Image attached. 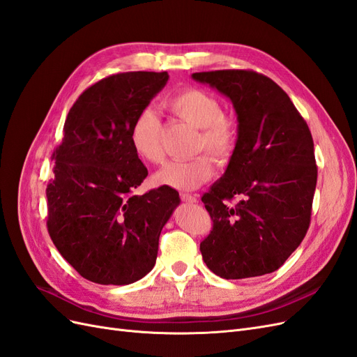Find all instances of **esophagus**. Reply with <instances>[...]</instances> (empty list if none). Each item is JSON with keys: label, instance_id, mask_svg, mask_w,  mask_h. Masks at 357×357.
Instances as JSON below:
<instances>
[{"label": "esophagus", "instance_id": "esophagus-1", "mask_svg": "<svg viewBox=\"0 0 357 357\" xmlns=\"http://www.w3.org/2000/svg\"><path fill=\"white\" fill-rule=\"evenodd\" d=\"M181 201H185L188 204H195L198 202V197L197 195H190V193H180Z\"/></svg>", "mask_w": 357, "mask_h": 357}]
</instances>
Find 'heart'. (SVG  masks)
<instances>
[{
  "instance_id": "obj_1",
  "label": "heart",
  "mask_w": 357,
  "mask_h": 357,
  "mask_svg": "<svg viewBox=\"0 0 357 357\" xmlns=\"http://www.w3.org/2000/svg\"><path fill=\"white\" fill-rule=\"evenodd\" d=\"M168 109L181 121L198 128L195 152H207L214 160L228 159L238 138V126L232 117L223 114V107L211 93L201 89H185L167 102ZM129 142L138 158L150 164L164 160L162 149V123L153 109H144L137 114L129 131ZM213 176L208 156L199 155L188 160H172L156 172L155 181L160 186L176 190L197 189Z\"/></svg>"
}]
</instances>
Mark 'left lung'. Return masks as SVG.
<instances>
[{"instance_id": "obj_1", "label": "left lung", "mask_w": 357, "mask_h": 357, "mask_svg": "<svg viewBox=\"0 0 357 357\" xmlns=\"http://www.w3.org/2000/svg\"><path fill=\"white\" fill-rule=\"evenodd\" d=\"M229 98L238 138L228 168L202 197L213 229L199 248L226 280L274 273L308 231L317 183L314 143L287 93L248 70L193 73ZM241 198L236 204L230 201Z\"/></svg>"}]
</instances>
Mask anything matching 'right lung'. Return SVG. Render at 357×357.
<instances>
[{"label": "right lung", "mask_w": 357, "mask_h": 357, "mask_svg": "<svg viewBox=\"0 0 357 357\" xmlns=\"http://www.w3.org/2000/svg\"><path fill=\"white\" fill-rule=\"evenodd\" d=\"M167 71L110 75L86 89L63 125L47 185V229L62 257L89 282L123 286L155 266L159 235L180 204L158 188L131 195L147 177L129 131L164 89Z\"/></svg>", "instance_id": "1"}]
</instances>
